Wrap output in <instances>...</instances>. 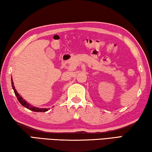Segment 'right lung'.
Returning a JSON list of instances; mask_svg holds the SVG:
<instances>
[{
	"mask_svg": "<svg viewBox=\"0 0 152 152\" xmlns=\"http://www.w3.org/2000/svg\"><path fill=\"white\" fill-rule=\"evenodd\" d=\"M11 81H13V79H12V78H11ZM12 87H13V90H14L15 94V95H16L17 98V99H18V101L19 102V103L21 104L22 106H23L24 107H26V108L29 109V110H32V111H34V112H40V113H42V112H46V111H48V109H46V108H36V107L32 106L29 104L27 103V102L25 101L24 99L22 98L21 96H19V94L17 93V91H16L15 88V86H13V81H12Z\"/></svg>",
	"mask_w": 152,
	"mask_h": 152,
	"instance_id": "1",
	"label": "right lung"
}]
</instances>
